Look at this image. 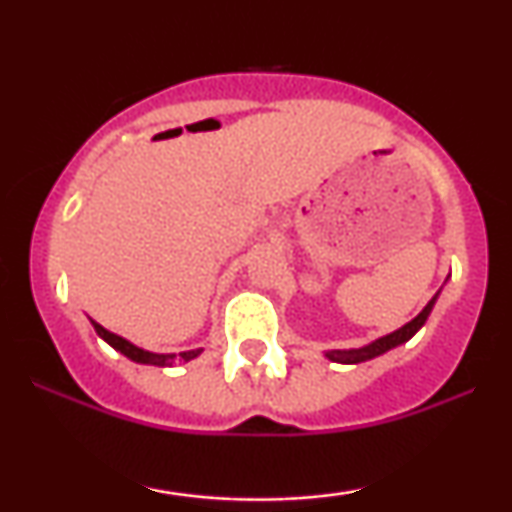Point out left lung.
<instances>
[{"mask_svg": "<svg viewBox=\"0 0 512 512\" xmlns=\"http://www.w3.org/2000/svg\"><path fill=\"white\" fill-rule=\"evenodd\" d=\"M438 293L431 298V301H428L426 308L421 310V313L416 315L414 320L407 322V325H404V327H399V330H395L392 334H385V337L375 339V342L361 346V349H337V351H327L325 356L330 358V361H334V363H363V361H370V358L385 354V351L395 349V346H399V344L409 342V339L414 337V334L419 332L421 327H424V322L428 320V315H431L433 305H436V301H438Z\"/></svg>", "mask_w": 512, "mask_h": 512, "instance_id": "8db88e82", "label": "left lung"}]
</instances>
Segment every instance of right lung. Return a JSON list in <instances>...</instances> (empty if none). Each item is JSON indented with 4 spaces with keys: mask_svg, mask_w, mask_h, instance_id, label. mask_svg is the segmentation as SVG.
Returning a JSON list of instances; mask_svg holds the SVG:
<instances>
[{
    "mask_svg": "<svg viewBox=\"0 0 512 512\" xmlns=\"http://www.w3.org/2000/svg\"><path fill=\"white\" fill-rule=\"evenodd\" d=\"M91 325H93V330L98 332V337L105 339V342L113 346L115 351H120V354L132 358V361L146 363V366H161V368L163 366H173L175 354H154V351H144V349H139V346H134L132 342H127V339H122V337H117V334L108 332L103 325H98V322L91 320ZM199 354H202V349L182 351L180 358H182V361H192V358H197Z\"/></svg>",
    "mask_w": 512,
    "mask_h": 512,
    "instance_id": "1",
    "label": "right lung"
}]
</instances>
